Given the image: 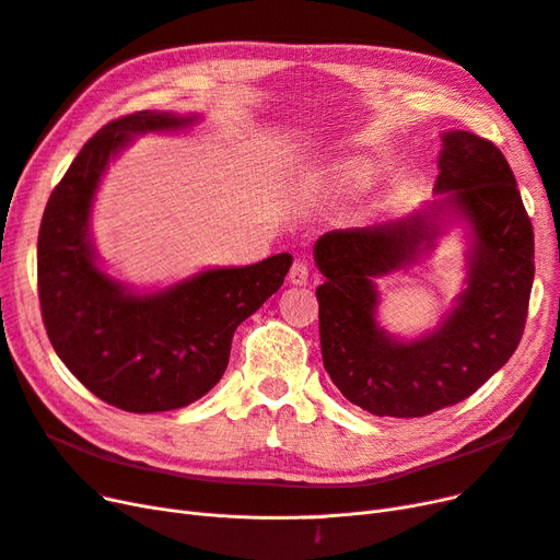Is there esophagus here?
Returning a JSON list of instances; mask_svg holds the SVG:
<instances>
[{"mask_svg": "<svg viewBox=\"0 0 560 560\" xmlns=\"http://www.w3.org/2000/svg\"><path fill=\"white\" fill-rule=\"evenodd\" d=\"M288 281L293 285H306L308 283V265L304 260H295L291 272H288Z\"/></svg>", "mask_w": 560, "mask_h": 560, "instance_id": "esophagus-1", "label": "esophagus"}]
</instances>
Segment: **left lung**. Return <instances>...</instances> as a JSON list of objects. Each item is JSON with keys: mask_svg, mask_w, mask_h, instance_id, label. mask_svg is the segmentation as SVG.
Segmentation results:
<instances>
[{"mask_svg": "<svg viewBox=\"0 0 560 560\" xmlns=\"http://www.w3.org/2000/svg\"><path fill=\"white\" fill-rule=\"evenodd\" d=\"M429 210L329 231L314 244L325 281L318 323L325 371L341 395L378 418H424L468 399L516 350L533 288V225L503 152L470 131L443 133ZM471 228L467 291L439 330L399 342L375 323L373 279L432 245L445 215Z\"/></svg>", "mask_w": 560, "mask_h": 560, "instance_id": "obj_1", "label": "left lung"}]
</instances>
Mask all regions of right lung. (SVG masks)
Segmentation results:
<instances>
[{"mask_svg":"<svg viewBox=\"0 0 560 560\" xmlns=\"http://www.w3.org/2000/svg\"><path fill=\"white\" fill-rule=\"evenodd\" d=\"M196 117L140 110L108 121L55 186L38 228V302L59 360L92 395L129 412L189 406L223 376L242 320L272 298L293 256L207 269L136 295L96 265L90 210L108 161L136 133L177 131Z\"/></svg>","mask_w":560,"mask_h":560,"instance_id":"right-lung-1","label":"right lung"}]
</instances>
